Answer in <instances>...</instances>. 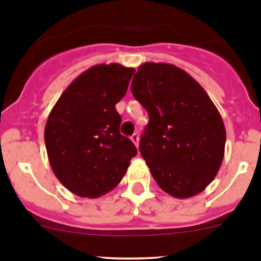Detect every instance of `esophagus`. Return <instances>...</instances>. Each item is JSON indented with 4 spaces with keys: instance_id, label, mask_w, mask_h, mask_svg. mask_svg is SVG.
I'll use <instances>...</instances> for the list:
<instances>
[{
    "instance_id": "esophagus-1",
    "label": "esophagus",
    "mask_w": 261,
    "mask_h": 261,
    "mask_svg": "<svg viewBox=\"0 0 261 261\" xmlns=\"http://www.w3.org/2000/svg\"><path fill=\"white\" fill-rule=\"evenodd\" d=\"M131 140H133L134 144L138 147L139 145V134H133V135H131Z\"/></svg>"
}]
</instances>
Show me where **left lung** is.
Here are the masks:
<instances>
[{
	"instance_id": "1",
	"label": "left lung",
	"mask_w": 261,
	"mask_h": 261,
	"mask_svg": "<svg viewBox=\"0 0 261 261\" xmlns=\"http://www.w3.org/2000/svg\"><path fill=\"white\" fill-rule=\"evenodd\" d=\"M131 92L149 122L139 150L160 188L175 198L201 193L214 180L225 149V126L203 87L166 63L139 67Z\"/></svg>"
}]
</instances>
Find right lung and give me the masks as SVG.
Listing matches in <instances>:
<instances>
[{
	"mask_svg": "<svg viewBox=\"0 0 261 261\" xmlns=\"http://www.w3.org/2000/svg\"><path fill=\"white\" fill-rule=\"evenodd\" d=\"M135 69L117 63L89 68L65 89L45 127L50 166L75 196L96 198L118 186L138 149L119 134L116 111Z\"/></svg>",
	"mask_w": 261,
	"mask_h": 261,
	"instance_id": "obj_1",
	"label": "right lung"
}]
</instances>
